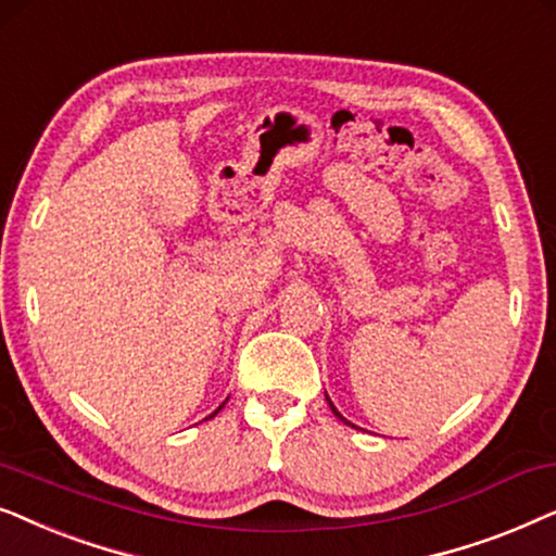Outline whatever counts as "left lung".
I'll list each match as a JSON object with an SVG mask.
<instances>
[{"mask_svg":"<svg viewBox=\"0 0 556 556\" xmlns=\"http://www.w3.org/2000/svg\"><path fill=\"white\" fill-rule=\"evenodd\" d=\"M325 399H328V396H325ZM328 404H330V409H332V414H336V417H338L340 421H345V425H351V421H348V419L343 417V414H340V412L336 409V404H332V402H330V399H328ZM351 427H353V425H351Z\"/></svg>","mask_w":556,"mask_h":556,"instance_id":"1","label":"left lung"}]
</instances>
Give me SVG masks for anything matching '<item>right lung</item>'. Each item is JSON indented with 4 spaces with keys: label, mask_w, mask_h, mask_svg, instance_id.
Segmentation results:
<instances>
[{
    "label": "right lung",
    "mask_w": 556,
    "mask_h": 556,
    "mask_svg": "<svg viewBox=\"0 0 556 556\" xmlns=\"http://www.w3.org/2000/svg\"><path fill=\"white\" fill-rule=\"evenodd\" d=\"M226 402H228V399H226ZM226 402H224V404H226ZM224 404H220V406H218V409H216V412H213V414H211V417H216V414H218V412H220V409H224Z\"/></svg>",
    "instance_id": "obj_1"
}]
</instances>
